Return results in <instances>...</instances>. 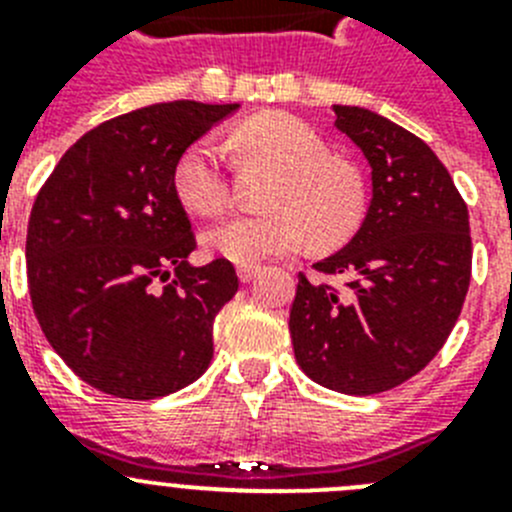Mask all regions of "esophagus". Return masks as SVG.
<instances>
[{
    "label": "esophagus",
    "instance_id": "1",
    "mask_svg": "<svg viewBox=\"0 0 512 512\" xmlns=\"http://www.w3.org/2000/svg\"><path fill=\"white\" fill-rule=\"evenodd\" d=\"M259 271H261V266H238V279H241L243 284H248L259 277Z\"/></svg>",
    "mask_w": 512,
    "mask_h": 512
}]
</instances>
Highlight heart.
Returning a JSON list of instances; mask_svg holds the SVG:
<instances>
[{"label":"heart","instance_id":"b5f03b06","mask_svg":"<svg viewBox=\"0 0 512 512\" xmlns=\"http://www.w3.org/2000/svg\"><path fill=\"white\" fill-rule=\"evenodd\" d=\"M233 146L256 164L282 174L271 215H235L205 233L207 251L238 266L300 251L307 235L320 243L343 241L359 228L366 187L359 169L330 158L328 143L289 115H256L233 130ZM174 192L187 210L217 215L230 189L223 156L212 140H197L174 166Z\"/></svg>","mask_w":512,"mask_h":512}]
</instances>
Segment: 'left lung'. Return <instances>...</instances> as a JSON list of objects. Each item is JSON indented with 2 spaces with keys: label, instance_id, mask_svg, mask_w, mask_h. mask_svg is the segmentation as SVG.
Here are the masks:
<instances>
[{
  "label": "left lung",
  "instance_id": "left-lung-1",
  "mask_svg": "<svg viewBox=\"0 0 512 512\" xmlns=\"http://www.w3.org/2000/svg\"><path fill=\"white\" fill-rule=\"evenodd\" d=\"M330 112L372 169V200L354 238L315 264L346 289L300 274L289 333L312 382L377 395L415 377L459 320L472 274L469 212L418 135L366 107Z\"/></svg>",
  "mask_w": 512,
  "mask_h": 512
}]
</instances>
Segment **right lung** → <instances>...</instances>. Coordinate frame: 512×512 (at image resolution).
<instances>
[{
    "label": "right lung",
    "instance_id": "1",
    "mask_svg": "<svg viewBox=\"0 0 512 512\" xmlns=\"http://www.w3.org/2000/svg\"><path fill=\"white\" fill-rule=\"evenodd\" d=\"M241 104L192 99L112 117L63 153L27 225V282L45 338L104 395L153 400L200 379L212 323L238 292L230 261L194 266L174 166Z\"/></svg>",
    "mask_w": 512,
    "mask_h": 512
}]
</instances>
